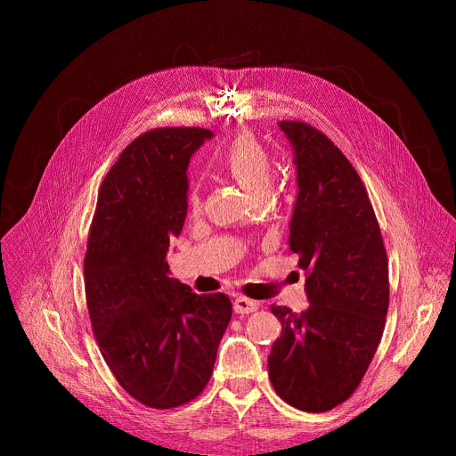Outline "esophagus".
<instances>
[{
    "instance_id": "34e87169",
    "label": "esophagus",
    "mask_w": 456,
    "mask_h": 456,
    "mask_svg": "<svg viewBox=\"0 0 456 456\" xmlns=\"http://www.w3.org/2000/svg\"><path fill=\"white\" fill-rule=\"evenodd\" d=\"M256 308H258V303L253 301V299H248V297H242V296H238L234 299V313L236 314H251V313H255Z\"/></svg>"
}]
</instances>
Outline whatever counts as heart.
<instances>
[{"instance_id": "b5f03b06", "label": "heart", "mask_w": 456, "mask_h": 456, "mask_svg": "<svg viewBox=\"0 0 456 456\" xmlns=\"http://www.w3.org/2000/svg\"><path fill=\"white\" fill-rule=\"evenodd\" d=\"M218 166L253 200L266 196L272 188V160L251 134L236 136L218 155ZM186 201L190 212H198L201 205L200 191L191 188Z\"/></svg>"}]
</instances>
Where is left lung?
Wrapping results in <instances>:
<instances>
[{"mask_svg":"<svg viewBox=\"0 0 456 456\" xmlns=\"http://www.w3.org/2000/svg\"><path fill=\"white\" fill-rule=\"evenodd\" d=\"M297 177L289 244L306 273L308 308L272 305L282 325L268 356L275 392L325 412L361 385L385 330L388 258L368 191L346 155L318 129L279 122Z\"/></svg>","mask_w":456,"mask_h":456,"instance_id":"left-lung-1","label":"left lung"}]
</instances>
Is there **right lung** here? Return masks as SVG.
Returning <instances> with one entry per match:
<instances>
[{
    "instance_id": "add662e5",
    "label": "right lung",
    "mask_w": 456,
    "mask_h": 456,
    "mask_svg": "<svg viewBox=\"0 0 456 456\" xmlns=\"http://www.w3.org/2000/svg\"><path fill=\"white\" fill-rule=\"evenodd\" d=\"M208 129L143 133L102 183L85 255L95 340L122 388L151 409L198 397L231 322L225 294L200 296L170 277L167 248L188 210L190 157Z\"/></svg>"
}]
</instances>
